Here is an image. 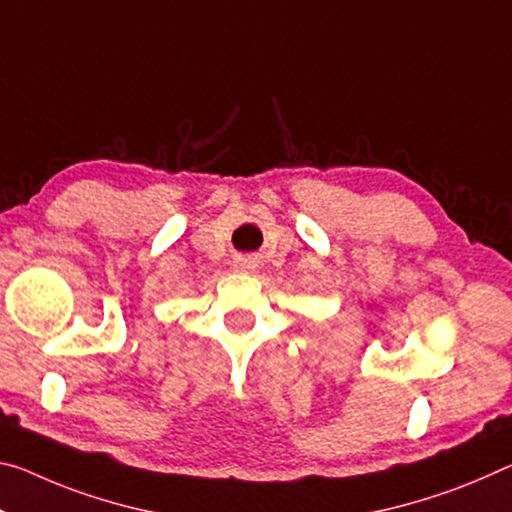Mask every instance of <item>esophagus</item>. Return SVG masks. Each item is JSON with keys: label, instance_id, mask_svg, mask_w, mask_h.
I'll return each instance as SVG.
<instances>
[{"label": "esophagus", "instance_id": "1", "mask_svg": "<svg viewBox=\"0 0 512 512\" xmlns=\"http://www.w3.org/2000/svg\"><path fill=\"white\" fill-rule=\"evenodd\" d=\"M253 266H255L253 257H237V259H234V269H239V271H250Z\"/></svg>", "mask_w": 512, "mask_h": 512}]
</instances>
